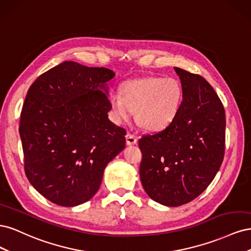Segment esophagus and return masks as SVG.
<instances>
[{"label": "esophagus", "instance_id": "esophagus-1", "mask_svg": "<svg viewBox=\"0 0 251 251\" xmlns=\"http://www.w3.org/2000/svg\"><path fill=\"white\" fill-rule=\"evenodd\" d=\"M126 140L127 146H133V144L137 143V137H136L135 135H133L131 133H127L126 135Z\"/></svg>", "mask_w": 251, "mask_h": 251}]
</instances>
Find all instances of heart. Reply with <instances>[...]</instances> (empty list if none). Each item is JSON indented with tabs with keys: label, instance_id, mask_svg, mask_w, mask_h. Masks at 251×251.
Listing matches in <instances>:
<instances>
[{
	"label": "heart",
	"instance_id": "b5f03b06",
	"mask_svg": "<svg viewBox=\"0 0 251 251\" xmlns=\"http://www.w3.org/2000/svg\"><path fill=\"white\" fill-rule=\"evenodd\" d=\"M183 100L181 83L173 77L146 76L124 82L120 94L112 93L109 104L116 123L127 121L136 110V120L146 130L159 131L177 116Z\"/></svg>",
	"mask_w": 251,
	"mask_h": 251
}]
</instances>
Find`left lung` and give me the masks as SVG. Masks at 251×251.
Instances as JSON below:
<instances>
[{
	"instance_id": "left-lung-1",
	"label": "left lung",
	"mask_w": 251,
	"mask_h": 251,
	"mask_svg": "<svg viewBox=\"0 0 251 251\" xmlns=\"http://www.w3.org/2000/svg\"><path fill=\"white\" fill-rule=\"evenodd\" d=\"M183 100L172 123L138 141L140 179L151 199L176 207L193 201L214 180L225 151V110L207 80L175 67Z\"/></svg>"
}]
</instances>
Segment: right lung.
Returning a JSON list of instances; mask_svg holds the SVG:
<instances>
[{
    "mask_svg": "<svg viewBox=\"0 0 251 251\" xmlns=\"http://www.w3.org/2000/svg\"><path fill=\"white\" fill-rule=\"evenodd\" d=\"M107 68L64 62L30 86L21 112L25 174L45 198L60 206L89 201L103 171L126 147L124 127L108 118Z\"/></svg>",
    "mask_w": 251,
    "mask_h": 251,
    "instance_id": "obj_1",
    "label": "right lung"
}]
</instances>
